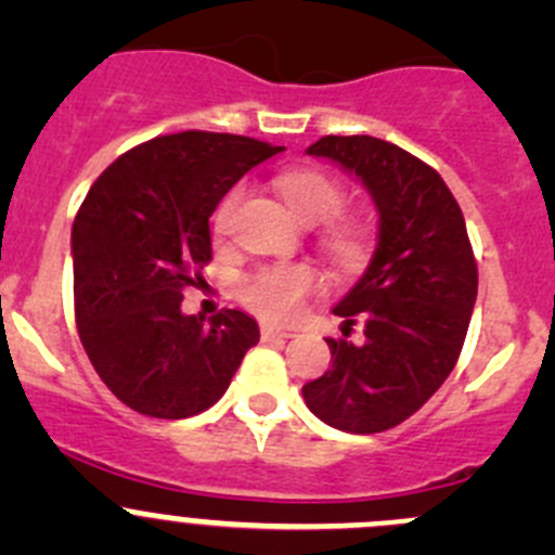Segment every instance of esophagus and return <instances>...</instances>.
<instances>
[{"label":"esophagus","mask_w":555,"mask_h":555,"mask_svg":"<svg viewBox=\"0 0 555 555\" xmlns=\"http://www.w3.org/2000/svg\"><path fill=\"white\" fill-rule=\"evenodd\" d=\"M260 335L262 340H273V338H289V330H282V327H273V324H262L260 327Z\"/></svg>","instance_id":"1"}]
</instances>
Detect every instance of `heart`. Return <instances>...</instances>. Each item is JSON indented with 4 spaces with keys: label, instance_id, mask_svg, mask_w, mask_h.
Returning <instances> with one entry per match:
<instances>
[{
    "label": "heart",
    "instance_id": "obj_1",
    "mask_svg": "<svg viewBox=\"0 0 555 555\" xmlns=\"http://www.w3.org/2000/svg\"><path fill=\"white\" fill-rule=\"evenodd\" d=\"M279 193H282L284 204L306 222H327L335 215H340L346 204V193L335 179L324 177L322 171L313 169H298L287 171L279 177ZM242 193L233 190L231 195H225L220 206L215 211V231L225 233L231 225L233 209H236ZM330 246H333L335 255L357 257L362 251V233L360 228L344 222V225H335L330 231ZM319 276L317 271L309 266H273L260 271L257 276H251L244 287L246 304L251 306L257 313L268 319H293L295 313L304 306V298L317 289Z\"/></svg>",
    "mask_w": 555,
    "mask_h": 555
}]
</instances>
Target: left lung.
<instances>
[{
    "label": "left lung",
    "mask_w": 555,
    "mask_h": 555,
    "mask_svg": "<svg viewBox=\"0 0 555 555\" xmlns=\"http://www.w3.org/2000/svg\"><path fill=\"white\" fill-rule=\"evenodd\" d=\"M306 153L354 173L378 211V244L354 287L335 304L344 330L327 338L330 371L304 386L317 418L340 433L397 427L449 378L478 295V266L462 209L433 166L376 137H322Z\"/></svg>",
    "instance_id": "8db88e82"
}]
</instances>
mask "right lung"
Segmentation results:
<instances>
[{"label": "right lung", "instance_id": "add662e5", "mask_svg": "<svg viewBox=\"0 0 555 555\" xmlns=\"http://www.w3.org/2000/svg\"><path fill=\"white\" fill-rule=\"evenodd\" d=\"M276 153L236 133H169L128 150L88 190L72 225L77 333L133 411H206L260 340L249 313L225 309L204 324L179 306L211 260L209 217L222 195Z\"/></svg>", "mask_w": 555, "mask_h": 555}]
</instances>
